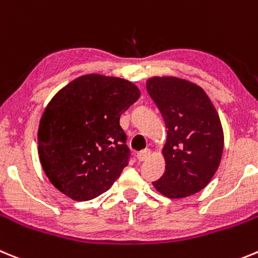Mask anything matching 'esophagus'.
Returning a JSON list of instances; mask_svg holds the SVG:
<instances>
[{"instance_id":"obj_1","label":"esophagus","mask_w":258,"mask_h":258,"mask_svg":"<svg viewBox=\"0 0 258 258\" xmlns=\"http://www.w3.org/2000/svg\"><path fill=\"white\" fill-rule=\"evenodd\" d=\"M150 154H152V150L144 149V150H140V152L138 153V155H136V157H138L139 161L143 162V161H145V159H148V158L150 157Z\"/></svg>"}]
</instances>
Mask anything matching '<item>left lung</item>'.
<instances>
[{"label":"left lung","mask_w":258,"mask_h":258,"mask_svg":"<svg viewBox=\"0 0 258 258\" xmlns=\"http://www.w3.org/2000/svg\"><path fill=\"white\" fill-rule=\"evenodd\" d=\"M146 90L167 127L166 171L153 185L168 198L192 196L207 186L220 166L224 131L219 114L204 90L186 80L153 77Z\"/></svg>","instance_id":"8db88e82"}]
</instances>
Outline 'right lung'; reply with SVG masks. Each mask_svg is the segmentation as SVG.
<instances>
[{
    "label": "right lung",
    "mask_w": 258,
    "mask_h": 258,
    "mask_svg": "<svg viewBox=\"0 0 258 258\" xmlns=\"http://www.w3.org/2000/svg\"><path fill=\"white\" fill-rule=\"evenodd\" d=\"M139 96L130 81L86 74L51 99L39 120L38 154L59 191L83 202L112 186L130 161L120 114Z\"/></svg>",
    "instance_id": "1"
}]
</instances>
